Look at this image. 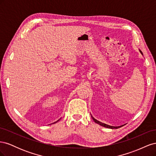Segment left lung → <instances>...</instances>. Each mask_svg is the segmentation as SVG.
Wrapping results in <instances>:
<instances>
[{
	"instance_id": "8db88e82",
	"label": "left lung",
	"mask_w": 156,
	"mask_h": 156,
	"mask_svg": "<svg viewBox=\"0 0 156 156\" xmlns=\"http://www.w3.org/2000/svg\"><path fill=\"white\" fill-rule=\"evenodd\" d=\"M139 51H140V53L143 55V53H142V51H141L140 50H139ZM91 117L92 118V119H93V120L96 122V124H100V126H103V127H107V128H110V129H118V128H119V127H122V126H109V125H107V124H104V123H102V122H100V121H98V120H96L95 119H94V118L91 115Z\"/></svg>"
}]
</instances>
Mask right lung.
<instances>
[{"label":"right lung","instance_id":"right-lung-1","mask_svg":"<svg viewBox=\"0 0 156 156\" xmlns=\"http://www.w3.org/2000/svg\"><path fill=\"white\" fill-rule=\"evenodd\" d=\"M58 121H59V120H57L56 122H54V123H56V122H58Z\"/></svg>","mask_w":156,"mask_h":156}]
</instances>
